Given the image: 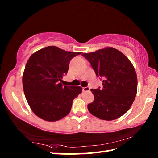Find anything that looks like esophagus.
<instances>
[{"mask_svg": "<svg viewBox=\"0 0 158 158\" xmlns=\"http://www.w3.org/2000/svg\"><path fill=\"white\" fill-rule=\"evenodd\" d=\"M82 90H83V91L87 92V91H89V90H90V88L89 87H84V88H83Z\"/></svg>", "mask_w": 158, "mask_h": 158, "instance_id": "1", "label": "esophagus"}]
</instances>
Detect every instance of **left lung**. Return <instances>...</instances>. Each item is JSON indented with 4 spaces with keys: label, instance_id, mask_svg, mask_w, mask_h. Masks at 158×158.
Listing matches in <instances>:
<instances>
[{
    "label": "left lung",
    "instance_id": "left-lung-1",
    "mask_svg": "<svg viewBox=\"0 0 158 158\" xmlns=\"http://www.w3.org/2000/svg\"><path fill=\"white\" fill-rule=\"evenodd\" d=\"M82 56L89 61L97 77L103 78L102 89H91L94 100L88 105L90 114L113 121L129 110L137 92V77L130 60L113 47Z\"/></svg>",
    "mask_w": 158,
    "mask_h": 158
}]
</instances>
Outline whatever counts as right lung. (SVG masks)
Returning <instances> with one entry per match:
<instances>
[{"instance_id": "obj_1", "label": "right lung", "mask_w": 158, "mask_h": 158, "mask_svg": "<svg viewBox=\"0 0 158 158\" xmlns=\"http://www.w3.org/2000/svg\"><path fill=\"white\" fill-rule=\"evenodd\" d=\"M81 52H67L49 46L35 52L23 71V92L31 110L46 121H57L70 112L73 101L82 91L80 86L63 85L69 61Z\"/></svg>"}]
</instances>
